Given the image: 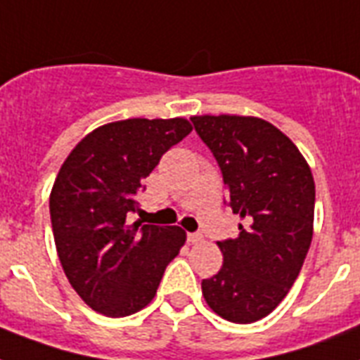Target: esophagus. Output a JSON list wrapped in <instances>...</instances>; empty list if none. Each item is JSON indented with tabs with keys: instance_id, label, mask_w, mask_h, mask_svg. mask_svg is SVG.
Segmentation results:
<instances>
[{
	"instance_id": "obj_1",
	"label": "esophagus",
	"mask_w": 360,
	"mask_h": 360,
	"mask_svg": "<svg viewBox=\"0 0 360 360\" xmlns=\"http://www.w3.org/2000/svg\"><path fill=\"white\" fill-rule=\"evenodd\" d=\"M186 239H188V243H202L203 236L202 233H186Z\"/></svg>"
}]
</instances>
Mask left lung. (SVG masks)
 Wrapping results in <instances>:
<instances>
[{
  "label": "left lung",
  "instance_id": "left-lung-1",
  "mask_svg": "<svg viewBox=\"0 0 360 360\" xmlns=\"http://www.w3.org/2000/svg\"><path fill=\"white\" fill-rule=\"evenodd\" d=\"M192 124L219 164L228 198L245 219L239 237L219 240L224 263L202 280L220 318L252 323L265 318L301 273L312 243L316 186L295 143L257 117L202 115Z\"/></svg>",
  "mask_w": 360,
  "mask_h": 360
}]
</instances>
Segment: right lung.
<instances>
[{
	"label": "right lung",
	"instance_id": "1",
	"mask_svg": "<svg viewBox=\"0 0 360 360\" xmlns=\"http://www.w3.org/2000/svg\"><path fill=\"white\" fill-rule=\"evenodd\" d=\"M191 130L181 117L115 121L87 134L59 169L50 194L53 240L70 285L95 312L123 318L147 307L185 245L177 226L130 217L143 179Z\"/></svg>",
	"mask_w": 360,
	"mask_h": 360
}]
</instances>
